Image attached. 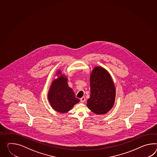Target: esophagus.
<instances>
[{
    "mask_svg": "<svg viewBox=\"0 0 157 157\" xmlns=\"http://www.w3.org/2000/svg\"><path fill=\"white\" fill-rule=\"evenodd\" d=\"M80 100L81 103H84V101H85V100H86V99H85L84 97H82V98H80Z\"/></svg>",
    "mask_w": 157,
    "mask_h": 157,
    "instance_id": "34e87169",
    "label": "esophagus"
}]
</instances>
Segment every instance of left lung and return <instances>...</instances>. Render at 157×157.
<instances>
[{
  "mask_svg": "<svg viewBox=\"0 0 157 157\" xmlns=\"http://www.w3.org/2000/svg\"><path fill=\"white\" fill-rule=\"evenodd\" d=\"M91 94L87 106L97 115L110 111L115 103L116 89L109 73L103 67L96 66L90 75Z\"/></svg>",
  "mask_w": 157,
  "mask_h": 157,
  "instance_id": "1",
  "label": "left lung"
}]
</instances>
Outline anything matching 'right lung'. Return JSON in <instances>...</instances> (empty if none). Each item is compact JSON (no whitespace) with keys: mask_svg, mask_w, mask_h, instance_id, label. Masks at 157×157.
<instances>
[{"mask_svg":"<svg viewBox=\"0 0 157 157\" xmlns=\"http://www.w3.org/2000/svg\"><path fill=\"white\" fill-rule=\"evenodd\" d=\"M56 74L61 76L52 82L48 92V100L54 110L59 113H66L80 100L69 87L67 77L62 74L60 70Z\"/></svg>","mask_w":157,"mask_h":157,"instance_id":"right-lung-1","label":"right lung"}]
</instances>
